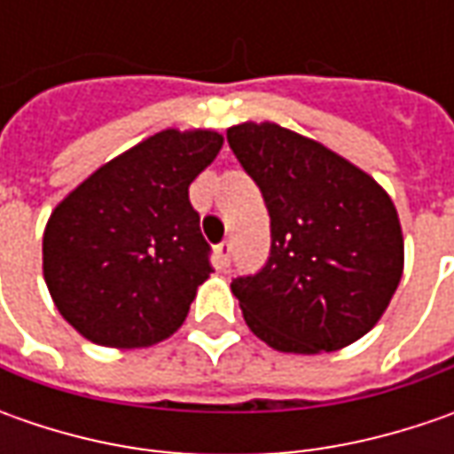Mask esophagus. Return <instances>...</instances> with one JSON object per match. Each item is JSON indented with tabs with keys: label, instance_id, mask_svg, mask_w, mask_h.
Listing matches in <instances>:
<instances>
[{
	"label": "esophagus",
	"instance_id": "esophagus-1",
	"mask_svg": "<svg viewBox=\"0 0 454 454\" xmlns=\"http://www.w3.org/2000/svg\"><path fill=\"white\" fill-rule=\"evenodd\" d=\"M230 254H232V242L230 239H222L217 245V260H219V265H230Z\"/></svg>",
	"mask_w": 454,
	"mask_h": 454
}]
</instances>
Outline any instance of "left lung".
<instances>
[{
    "instance_id": "1",
    "label": "left lung",
    "mask_w": 454,
    "mask_h": 454,
    "mask_svg": "<svg viewBox=\"0 0 454 454\" xmlns=\"http://www.w3.org/2000/svg\"><path fill=\"white\" fill-rule=\"evenodd\" d=\"M270 215V257L232 293L254 336L275 351H339L369 333L404 268L389 194L343 156L278 123L227 131Z\"/></svg>"
}]
</instances>
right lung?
<instances>
[{
	"instance_id": "add662e5",
	"label": "right lung",
	"mask_w": 454,
	"mask_h": 454,
	"mask_svg": "<svg viewBox=\"0 0 454 454\" xmlns=\"http://www.w3.org/2000/svg\"><path fill=\"white\" fill-rule=\"evenodd\" d=\"M219 149V133L168 129L100 166L55 207L43 237L44 283L80 336L141 348L182 325L212 272L189 184Z\"/></svg>"
}]
</instances>
